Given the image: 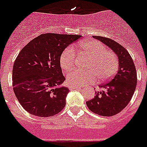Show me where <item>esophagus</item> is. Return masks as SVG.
<instances>
[{
	"instance_id": "esophagus-1",
	"label": "esophagus",
	"mask_w": 147,
	"mask_h": 147,
	"mask_svg": "<svg viewBox=\"0 0 147 147\" xmlns=\"http://www.w3.org/2000/svg\"><path fill=\"white\" fill-rule=\"evenodd\" d=\"M76 89L79 90V89H81V87H69V90H76Z\"/></svg>"
}]
</instances>
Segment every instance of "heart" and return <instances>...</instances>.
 I'll use <instances>...</instances> for the list:
<instances>
[{
  "label": "heart",
  "mask_w": 147,
  "mask_h": 147,
  "mask_svg": "<svg viewBox=\"0 0 147 147\" xmlns=\"http://www.w3.org/2000/svg\"><path fill=\"white\" fill-rule=\"evenodd\" d=\"M78 48L81 52L90 57L88 71L73 70L68 74L67 81L71 87H82L94 83L97 76L100 81H105L112 77L118 69V59L115 53L107 50L105 45L96 40L81 42ZM76 55L72 47H67L60 56V63L63 69L71 71L75 68Z\"/></svg>",
  "instance_id": "obj_1"
}]
</instances>
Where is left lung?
<instances>
[{
  "label": "left lung",
  "mask_w": 147,
  "mask_h": 147,
  "mask_svg": "<svg viewBox=\"0 0 147 147\" xmlns=\"http://www.w3.org/2000/svg\"><path fill=\"white\" fill-rule=\"evenodd\" d=\"M92 37L102 42L115 52L119 59V69L110 81L99 85L102 90L96 92L94 98L86 104L94 113L111 117L122 111L132 98L138 80L136 69L128 51L120 44L103 36Z\"/></svg>",
  "instance_id": "obj_1"
}]
</instances>
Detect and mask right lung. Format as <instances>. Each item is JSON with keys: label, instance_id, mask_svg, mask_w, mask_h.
<instances>
[{"label": "right lung", "instance_id": "1", "mask_svg": "<svg viewBox=\"0 0 147 147\" xmlns=\"http://www.w3.org/2000/svg\"><path fill=\"white\" fill-rule=\"evenodd\" d=\"M80 35L45 34L21 50L13 68V87L21 105L32 115L49 117L66 105L69 89L63 87L60 59L68 45Z\"/></svg>", "mask_w": 147, "mask_h": 147}]
</instances>
